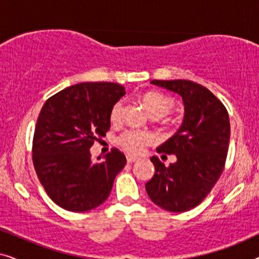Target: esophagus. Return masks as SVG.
Segmentation results:
<instances>
[{
    "instance_id": "34e87169",
    "label": "esophagus",
    "mask_w": 259,
    "mask_h": 259,
    "mask_svg": "<svg viewBox=\"0 0 259 259\" xmlns=\"http://www.w3.org/2000/svg\"><path fill=\"white\" fill-rule=\"evenodd\" d=\"M126 159H127V162H134V161H138V160H139V158L133 157V155H127Z\"/></svg>"
}]
</instances>
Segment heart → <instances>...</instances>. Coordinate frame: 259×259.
<instances>
[{"label":"heart","instance_id":"obj_1","mask_svg":"<svg viewBox=\"0 0 259 259\" xmlns=\"http://www.w3.org/2000/svg\"><path fill=\"white\" fill-rule=\"evenodd\" d=\"M145 109L151 116L155 118H161V116L167 115L173 109L175 102L171 98L166 97L164 94L150 92V93L144 94L141 97ZM122 112V101L115 102L111 109V120L113 122L119 121ZM152 134L143 131H130L122 134L119 138V144L125 148L127 152L132 154H139L144 151L145 146L152 141Z\"/></svg>","mask_w":259,"mask_h":259}]
</instances>
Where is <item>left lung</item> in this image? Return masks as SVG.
I'll list each match as a JSON object with an SVG mask.
<instances>
[{
	"mask_svg": "<svg viewBox=\"0 0 259 259\" xmlns=\"http://www.w3.org/2000/svg\"><path fill=\"white\" fill-rule=\"evenodd\" d=\"M151 83L180 95L184 119L178 131L157 148L176 154L166 167L152 157L155 172L146 192L159 207L189 211L207 196L224 169L230 141V120L224 105L207 88L190 80H152Z\"/></svg>",
	"mask_w": 259,
	"mask_h": 259,
	"instance_id": "obj_1",
	"label": "left lung"
}]
</instances>
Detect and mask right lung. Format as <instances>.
<instances>
[{"instance_id":"add662e5","label":"right lung","mask_w":259,"mask_h":259,"mask_svg":"<svg viewBox=\"0 0 259 259\" xmlns=\"http://www.w3.org/2000/svg\"><path fill=\"white\" fill-rule=\"evenodd\" d=\"M126 94L114 82H82L45 102L33 140L35 171L51 199L72 212H86L107 199L126 157L116 148L93 162L90 148L111 127V109Z\"/></svg>"}]
</instances>
